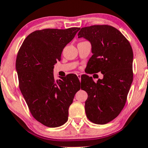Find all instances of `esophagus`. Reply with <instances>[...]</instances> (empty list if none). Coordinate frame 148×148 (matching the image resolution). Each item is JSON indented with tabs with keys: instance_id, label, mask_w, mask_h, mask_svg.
<instances>
[{
	"instance_id": "esophagus-1",
	"label": "esophagus",
	"mask_w": 148,
	"mask_h": 148,
	"mask_svg": "<svg viewBox=\"0 0 148 148\" xmlns=\"http://www.w3.org/2000/svg\"><path fill=\"white\" fill-rule=\"evenodd\" d=\"M77 76H78V78H79L80 82H81V75L80 74H77Z\"/></svg>"
}]
</instances>
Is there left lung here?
Returning a JSON list of instances; mask_svg holds the SVG:
<instances>
[{"instance_id":"8db88e82","label":"left lung","mask_w":148,"mask_h":148,"mask_svg":"<svg viewBox=\"0 0 148 148\" xmlns=\"http://www.w3.org/2000/svg\"><path fill=\"white\" fill-rule=\"evenodd\" d=\"M78 38L91 43L93 55L87 69L103 74L97 82L91 76H83L81 89L88 95L85 104L86 116L94 123L106 124L125 106L133 81L132 49L120 31L107 25L81 28Z\"/></svg>"}]
</instances>
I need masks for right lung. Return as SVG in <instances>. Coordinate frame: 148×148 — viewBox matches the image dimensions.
Wrapping results in <instances>:
<instances>
[{"instance_id":"right-lung-1","label":"right lung","mask_w":148,"mask_h":148,"mask_svg":"<svg viewBox=\"0 0 148 148\" xmlns=\"http://www.w3.org/2000/svg\"><path fill=\"white\" fill-rule=\"evenodd\" d=\"M79 27L36 30L27 36L17 54L19 88L36 120L49 127L63 125L69 107L81 88L77 76L55 81L54 65Z\"/></svg>"}]
</instances>
